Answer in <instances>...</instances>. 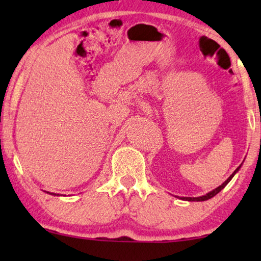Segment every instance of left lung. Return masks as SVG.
I'll use <instances>...</instances> for the list:
<instances>
[{"instance_id": "1", "label": "left lung", "mask_w": 261, "mask_h": 261, "mask_svg": "<svg viewBox=\"0 0 261 261\" xmlns=\"http://www.w3.org/2000/svg\"><path fill=\"white\" fill-rule=\"evenodd\" d=\"M240 167H241V165H240V166H239V167H238V169H237V170H235V171H234V172L230 174V176H229V178H228V179H227L226 181H224V183H223V184H221V185H220V187H217L216 189H214V190H213V191H210V192H208V194H205L204 196H199V197H181L180 199H184V201H190V202H192V201H196V202H202V201H206V199H209V198H212V197H214V196H215V195H217V194H219V192H220L221 190H222V189H223L224 187H226V185H227L228 183H229V181L231 180V178H233V177H234V174L238 172V171H239V169H240Z\"/></svg>"}]
</instances>
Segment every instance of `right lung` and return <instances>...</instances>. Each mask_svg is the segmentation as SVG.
<instances>
[{
	"label": "right lung",
	"instance_id": "right-lung-1",
	"mask_svg": "<svg viewBox=\"0 0 261 261\" xmlns=\"http://www.w3.org/2000/svg\"><path fill=\"white\" fill-rule=\"evenodd\" d=\"M47 194H51V195H56V194H53V192H47Z\"/></svg>",
	"mask_w": 261,
	"mask_h": 261
}]
</instances>
